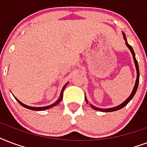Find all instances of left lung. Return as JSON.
Masks as SVG:
<instances>
[{
  "label": "left lung",
  "mask_w": 147,
  "mask_h": 147,
  "mask_svg": "<svg viewBox=\"0 0 147 147\" xmlns=\"http://www.w3.org/2000/svg\"><path fill=\"white\" fill-rule=\"evenodd\" d=\"M123 38H124V40H126V45H127V47H128V48L130 50V51H131L132 54H133V57H134V63H135V66H136V72H137V77H136V84H135V86H134V90H133V91H132L131 94L129 95V96L128 97V98L126 100L123 102V103H121L120 105L117 106V107H113V108H110V109H101V108H97V107H94V106H91L92 108H94V110H99V111H102V112H113V111H116V110H120V109H122V108H123L125 107V106L127 105V103H129V101L131 100L132 99H133V97H134V96L135 95V94H136V90H137V87H138V85H139V80H140V70H139V66H138V63H137V61H136V57H135V53H134V50H133V48H132V47L129 45L128 43H127V38H126V35L124 34V33H123ZM86 102H87V100H86ZM88 103V102H87Z\"/></svg>",
  "instance_id": "left-lung-1"
}]
</instances>
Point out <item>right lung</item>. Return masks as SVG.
I'll return each instance as SVG.
<instances>
[{
	"label": "right lung",
	"mask_w": 147,
	"mask_h": 147,
	"mask_svg": "<svg viewBox=\"0 0 147 147\" xmlns=\"http://www.w3.org/2000/svg\"><path fill=\"white\" fill-rule=\"evenodd\" d=\"M66 84V85H67ZM66 85H64V86L63 87V89H62V90H61V96H60V98L58 99L56 101L55 103H53V104H51V105H49V106H47V107H30V106H27L25 105V104H24V103H22L20 101H19L18 100V99H16L17 100H18V102L19 103H20V105L22 106V107H24L25 108H27V109H29V110H47V109H50V108L53 107H54V106L57 105L58 103H60L61 100H62V99H63V90H64V89H65L66 87Z\"/></svg>",
	"instance_id": "1"
}]
</instances>
